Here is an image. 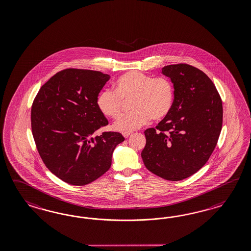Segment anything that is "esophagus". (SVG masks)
Listing matches in <instances>:
<instances>
[{"instance_id": "34e87169", "label": "esophagus", "mask_w": 251, "mask_h": 251, "mask_svg": "<svg viewBox=\"0 0 251 251\" xmlns=\"http://www.w3.org/2000/svg\"><path fill=\"white\" fill-rule=\"evenodd\" d=\"M122 135L124 138H128L130 135V132H124V133H122Z\"/></svg>"}]
</instances>
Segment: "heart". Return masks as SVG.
I'll return each mask as SVG.
<instances>
[{
    "label": "heart",
    "mask_w": 251,
    "mask_h": 251,
    "mask_svg": "<svg viewBox=\"0 0 251 251\" xmlns=\"http://www.w3.org/2000/svg\"><path fill=\"white\" fill-rule=\"evenodd\" d=\"M114 90L102 89L96 104L99 111L107 118L117 119L122 113L124 101L130 99L133 109L122 115L113 128L121 132H130L150 122L161 121L171 112L175 102V88L167 78H154L139 71H131L120 76L114 83Z\"/></svg>",
    "instance_id": "1"
}]
</instances>
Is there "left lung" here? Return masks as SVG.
<instances>
[{"label": "left lung", "instance_id": "1", "mask_svg": "<svg viewBox=\"0 0 251 251\" xmlns=\"http://www.w3.org/2000/svg\"><path fill=\"white\" fill-rule=\"evenodd\" d=\"M175 88L171 112L145 131L142 158L146 168L167 180L195 174L213 152L223 124L222 100L212 80L189 64L162 68Z\"/></svg>", "mask_w": 251, "mask_h": 251}]
</instances>
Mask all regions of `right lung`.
I'll return each instance as SVG.
<instances>
[{"instance_id": "right-lung-1", "label": "right lung", "mask_w": 251, "mask_h": 251, "mask_svg": "<svg viewBox=\"0 0 251 251\" xmlns=\"http://www.w3.org/2000/svg\"><path fill=\"white\" fill-rule=\"evenodd\" d=\"M110 79L101 72L67 69L39 89L31 109L32 133L46 167L62 181L84 186L111 167L119 132L96 130L108 122L96 99Z\"/></svg>"}]
</instances>
